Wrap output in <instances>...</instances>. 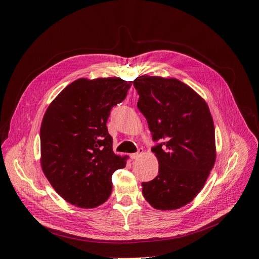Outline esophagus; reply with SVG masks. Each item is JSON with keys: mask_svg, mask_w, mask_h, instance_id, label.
<instances>
[{"mask_svg": "<svg viewBox=\"0 0 259 259\" xmlns=\"http://www.w3.org/2000/svg\"><path fill=\"white\" fill-rule=\"evenodd\" d=\"M143 152H144V149H143V148H139L137 152H135V153H132V154H131V158H132L133 160H136V159H138V158H139L140 155L143 154Z\"/></svg>", "mask_w": 259, "mask_h": 259, "instance_id": "1", "label": "esophagus"}]
</instances>
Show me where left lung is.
Instances as JSON below:
<instances>
[{"label":"left lung","mask_w":259,"mask_h":259,"mask_svg":"<svg viewBox=\"0 0 259 259\" xmlns=\"http://www.w3.org/2000/svg\"><path fill=\"white\" fill-rule=\"evenodd\" d=\"M133 84L159 161V174L142 184L143 194L156 209L179 208L197 197L214 166L215 128L209 109L176 79L143 75Z\"/></svg>","instance_id":"obj_1"}]
</instances>
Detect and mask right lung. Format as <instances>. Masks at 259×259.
<instances>
[{"label": "right lung", "mask_w": 259, "mask_h": 259, "mask_svg": "<svg viewBox=\"0 0 259 259\" xmlns=\"http://www.w3.org/2000/svg\"><path fill=\"white\" fill-rule=\"evenodd\" d=\"M131 84L120 77L79 79L60 92L44 114L42 169L56 192L73 205L103 204L112 191V174L125 167V158L112 150L107 121Z\"/></svg>", "instance_id": "add662e5"}]
</instances>
